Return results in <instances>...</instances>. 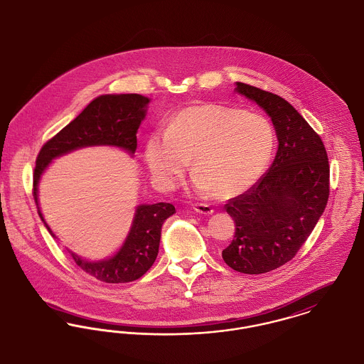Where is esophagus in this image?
Returning <instances> with one entry per match:
<instances>
[{"instance_id": "esophagus-1", "label": "esophagus", "mask_w": 364, "mask_h": 364, "mask_svg": "<svg viewBox=\"0 0 364 364\" xmlns=\"http://www.w3.org/2000/svg\"><path fill=\"white\" fill-rule=\"evenodd\" d=\"M194 209L200 215H212L213 213V208L210 205H208V203H203V202L196 203Z\"/></svg>"}]
</instances>
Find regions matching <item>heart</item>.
<instances>
[{"instance_id":"obj_1","label":"heart","mask_w":364,"mask_h":364,"mask_svg":"<svg viewBox=\"0 0 364 364\" xmlns=\"http://www.w3.org/2000/svg\"><path fill=\"white\" fill-rule=\"evenodd\" d=\"M276 146L272 122L219 104H199L174 113L165 133L145 142V161L155 181L171 188L190 165L198 188L220 198L251 188L269 166Z\"/></svg>"}]
</instances>
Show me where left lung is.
Masks as SVG:
<instances>
[{
  "instance_id": "8db88e82",
  "label": "left lung",
  "mask_w": 364,
  "mask_h": 364,
  "mask_svg": "<svg viewBox=\"0 0 364 364\" xmlns=\"http://www.w3.org/2000/svg\"><path fill=\"white\" fill-rule=\"evenodd\" d=\"M240 94L272 117L279 149L269 171L225 212L235 223L224 262L235 272L262 274L289 262L308 240L330 196V165L320 136L280 95L237 83Z\"/></svg>"
}]
</instances>
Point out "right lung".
Instances as JSON below:
<instances>
[{"mask_svg": "<svg viewBox=\"0 0 364 364\" xmlns=\"http://www.w3.org/2000/svg\"><path fill=\"white\" fill-rule=\"evenodd\" d=\"M148 102L149 100L140 94L101 95L41 146L33 173V198L41 220L53 237L55 235L46 223L37 200L41 173L56 156L88 145H116L134 154L136 134ZM174 212V206L168 202L140 205L124 245L112 259L87 262L73 252L69 253L79 267L97 280L111 284L139 280L154 264L159 251L162 224Z\"/></svg>", "mask_w": 364, "mask_h": 364, "instance_id": "obj_1", "label": "right lung"}]
</instances>
